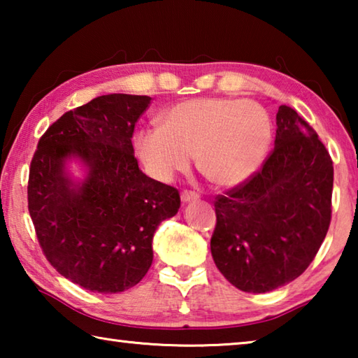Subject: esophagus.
Wrapping results in <instances>:
<instances>
[{"label":"esophagus","mask_w":358,"mask_h":358,"mask_svg":"<svg viewBox=\"0 0 358 358\" xmlns=\"http://www.w3.org/2000/svg\"><path fill=\"white\" fill-rule=\"evenodd\" d=\"M197 201H199V194L192 192V191H185V192H181V202H183V203L197 202Z\"/></svg>","instance_id":"obj_1"}]
</instances>
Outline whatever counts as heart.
<instances>
[{
	"instance_id": "1",
	"label": "heart",
	"mask_w": 358,
	"mask_h": 358,
	"mask_svg": "<svg viewBox=\"0 0 358 358\" xmlns=\"http://www.w3.org/2000/svg\"><path fill=\"white\" fill-rule=\"evenodd\" d=\"M273 138V121L256 101L197 98L162 113L161 126L138 132L136 153L151 177L169 183L197 167L211 183L230 187L257 172Z\"/></svg>"
}]
</instances>
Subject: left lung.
Segmentation results:
<instances>
[{
	"instance_id": "1",
	"label": "left lung",
	"mask_w": 358,
	"mask_h": 358,
	"mask_svg": "<svg viewBox=\"0 0 358 358\" xmlns=\"http://www.w3.org/2000/svg\"><path fill=\"white\" fill-rule=\"evenodd\" d=\"M275 150L262 171L215 202L211 256L243 292L286 286L313 262L331 217L333 162L294 108L276 113Z\"/></svg>"
}]
</instances>
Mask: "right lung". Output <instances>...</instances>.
<instances>
[{
    "mask_svg": "<svg viewBox=\"0 0 358 358\" xmlns=\"http://www.w3.org/2000/svg\"><path fill=\"white\" fill-rule=\"evenodd\" d=\"M150 101L115 93L66 112L31 161L28 208L42 251L92 292L136 286L153 262L157 226L178 213V191L147 177L134 157L132 132Z\"/></svg>",
    "mask_w": 358,
    "mask_h": 358,
    "instance_id": "obj_1",
    "label": "right lung"
}]
</instances>
